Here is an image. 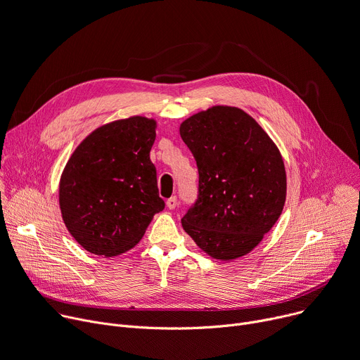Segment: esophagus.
Wrapping results in <instances>:
<instances>
[{
  "mask_svg": "<svg viewBox=\"0 0 360 360\" xmlns=\"http://www.w3.org/2000/svg\"><path fill=\"white\" fill-rule=\"evenodd\" d=\"M167 207L169 210H175L178 207V198L176 197H171L168 201H167Z\"/></svg>",
  "mask_w": 360,
  "mask_h": 360,
  "instance_id": "esophagus-1",
  "label": "esophagus"
}]
</instances>
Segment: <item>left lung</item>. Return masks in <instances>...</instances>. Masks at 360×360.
Here are the masks:
<instances>
[{"label":"left lung","mask_w":360,"mask_h":360,"mask_svg":"<svg viewBox=\"0 0 360 360\" xmlns=\"http://www.w3.org/2000/svg\"><path fill=\"white\" fill-rule=\"evenodd\" d=\"M179 134L197 160L198 200L181 219L208 255L248 254L281 215L287 179L281 153L255 119L212 106L184 120Z\"/></svg>","instance_id":"obj_1"}]
</instances>
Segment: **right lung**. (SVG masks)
Returning <instances> with one entry per match:
<instances>
[{
	"instance_id": "right-lung-1",
	"label": "right lung",
	"mask_w": 360,
	"mask_h": 360,
	"mask_svg": "<svg viewBox=\"0 0 360 360\" xmlns=\"http://www.w3.org/2000/svg\"><path fill=\"white\" fill-rule=\"evenodd\" d=\"M155 138V119L130 116L94 129L68 160L58 185L60 211L89 252L115 257L134 248L165 208L149 156Z\"/></svg>"
}]
</instances>
